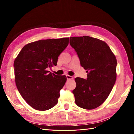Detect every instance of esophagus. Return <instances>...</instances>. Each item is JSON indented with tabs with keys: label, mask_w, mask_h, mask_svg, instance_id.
Wrapping results in <instances>:
<instances>
[{
	"label": "esophagus",
	"mask_w": 134,
	"mask_h": 134,
	"mask_svg": "<svg viewBox=\"0 0 134 134\" xmlns=\"http://www.w3.org/2000/svg\"><path fill=\"white\" fill-rule=\"evenodd\" d=\"M66 78H67V79L69 80V79H72L74 78L73 76H70V75H66Z\"/></svg>",
	"instance_id": "obj_1"
}]
</instances>
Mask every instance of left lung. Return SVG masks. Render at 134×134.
<instances>
[{"label": "left lung", "instance_id": "8db88e82", "mask_svg": "<svg viewBox=\"0 0 134 134\" xmlns=\"http://www.w3.org/2000/svg\"><path fill=\"white\" fill-rule=\"evenodd\" d=\"M70 44L88 73L87 79H75V103L84 109L96 108L106 100L115 83L116 56L104 41L90 36L70 37Z\"/></svg>", "mask_w": 134, "mask_h": 134}]
</instances>
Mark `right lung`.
I'll use <instances>...</instances> for the list:
<instances>
[{
    "mask_svg": "<svg viewBox=\"0 0 134 134\" xmlns=\"http://www.w3.org/2000/svg\"><path fill=\"white\" fill-rule=\"evenodd\" d=\"M69 38L41 40L24 46L14 62L16 86L26 102L38 111L48 110L58 102L65 75L51 73L48 69L57 65L60 54Z\"/></svg>",
    "mask_w": 134,
    "mask_h": 134,
    "instance_id": "add662e5",
    "label": "right lung"
}]
</instances>
